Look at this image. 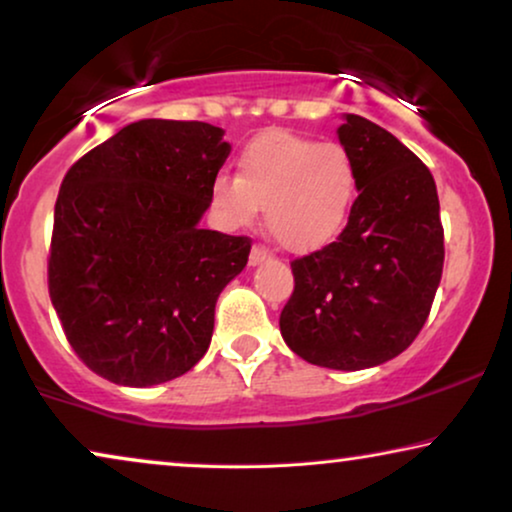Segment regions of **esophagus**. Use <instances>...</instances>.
<instances>
[{
  "label": "esophagus",
  "instance_id": "34e87169",
  "mask_svg": "<svg viewBox=\"0 0 512 512\" xmlns=\"http://www.w3.org/2000/svg\"><path fill=\"white\" fill-rule=\"evenodd\" d=\"M268 256H270V249H265L263 244H254V247H251V254H249V265L263 263Z\"/></svg>",
  "mask_w": 512,
  "mask_h": 512
}]
</instances>
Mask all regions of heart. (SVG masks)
<instances>
[{
  "instance_id": "obj_1",
  "label": "heart",
  "mask_w": 512,
  "mask_h": 512,
  "mask_svg": "<svg viewBox=\"0 0 512 512\" xmlns=\"http://www.w3.org/2000/svg\"><path fill=\"white\" fill-rule=\"evenodd\" d=\"M360 190L353 152L336 141L270 131L237 159V176L218 174L211 207L230 228L249 225L263 207L270 235L289 251H315L348 223Z\"/></svg>"
}]
</instances>
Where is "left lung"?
<instances>
[{"label": "left lung", "instance_id": "obj_1", "mask_svg": "<svg viewBox=\"0 0 512 512\" xmlns=\"http://www.w3.org/2000/svg\"><path fill=\"white\" fill-rule=\"evenodd\" d=\"M360 171L336 242L291 261L282 338L305 362L357 371L393 360L423 329L442 280L444 228L433 174L390 131L345 115Z\"/></svg>", "mask_w": 512, "mask_h": 512}]
</instances>
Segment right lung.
I'll use <instances>...</instances> for the list:
<instances>
[{
    "instance_id": "right-lung-1",
    "label": "right lung",
    "mask_w": 512,
    "mask_h": 512,
    "mask_svg": "<svg viewBox=\"0 0 512 512\" xmlns=\"http://www.w3.org/2000/svg\"><path fill=\"white\" fill-rule=\"evenodd\" d=\"M230 155L207 122L141 119L79 157L53 211L49 296L75 355L117 386L183 376L251 240L199 228Z\"/></svg>"
}]
</instances>
